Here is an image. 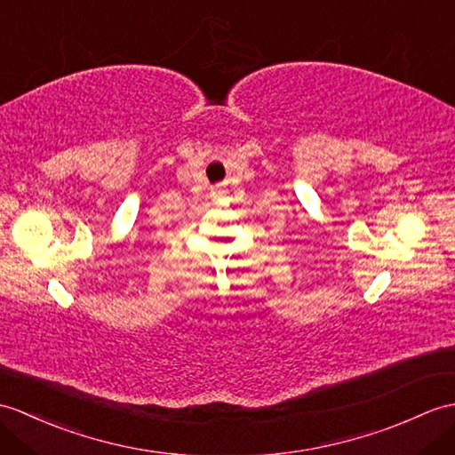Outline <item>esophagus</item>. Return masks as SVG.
<instances>
[{
	"label": "esophagus",
	"instance_id": "esophagus-1",
	"mask_svg": "<svg viewBox=\"0 0 455 455\" xmlns=\"http://www.w3.org/2000/svg\"><path fill=\"white\" fill-rule=\"evenodd\" d=\"M220 194H223V192H220V189H215V192H213V196H215V197H219Z\"/></svg>",
	"mask_w": 455,
	"mask_h": 455
}]
</instances>
